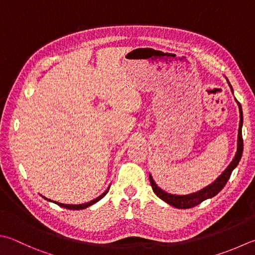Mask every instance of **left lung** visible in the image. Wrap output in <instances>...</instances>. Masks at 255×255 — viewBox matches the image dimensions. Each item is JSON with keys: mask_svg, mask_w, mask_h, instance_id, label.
I'll list each match as a JSON object with an SVG mask.
<instances>
[{"mask_svg": "<svg viewBox=\"0 0 255 255\" xmlns=\"http://www.w3.org/2000/svg\"><path fill=\"white\" fill-rule=\"evenodd\" d=\"M228 83L231 88V91L233 93V89L231 84H230L229 80L227 79ZM237 103L239 105V112H240V123H239V131H238V147H237V152H235V155L233 157L232 162L230 163L229 166L225 169L222 174H221L217 180H215L213 183H211L210 185L203 187L202 190H200L195 193H191V194H186V195H176V194H171L167 193V192L163 191L161 187H158L156 185V183L153 180V177L151 174H148L150 176V183L154 193L160 198L161 200L164 201L167 204H170L172 206H174L176 209H191L193 206L198 205L200 203H202L203 201L213 198V196L217 195L219 192L223 189L224 185L227 184V182L229 181L230 176H231L232 171L238 166L240 160H241L242 153H243V138H242V126H243V113H242V108L241 104L238 102Z\"/></svg>", "mask_w": 255, "mask_h": 255, "instance_id": "1", "label": "left lung"}]
</instances>
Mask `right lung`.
Listing matches in <instances>:
<instances>
[{
	"mask_svg": "<svg viewBox=\"0 0 255 255\" xmlns=\"http://www.w3.org/2000/svg\"><path fill=\"white\" fill-rule=\"evenodd\" d=\"M109 190H110V186L108 187L107 190H105V192H103L102 194H101L100 196H98L97 199H94V200H92V201H90V202H88V203H83V204H64V203L55 202V201H51V200H49V199L44 198V196H43V198H44V199H45V200H47V201H50V202H53V203H55V204H57V205L62 206V208H65V209H69V210H83V209L89 208V206H91V205H93L94 203H97L98 201H100L101 199H103L104 196L107 195V193L109 192Z\"/></svg>",
	"mask_w": 255,
	"mask_h": 255,
	"instance_id": "1",
	"label": "right lung"
}]
</instances>
